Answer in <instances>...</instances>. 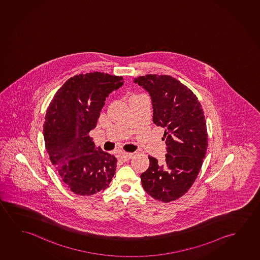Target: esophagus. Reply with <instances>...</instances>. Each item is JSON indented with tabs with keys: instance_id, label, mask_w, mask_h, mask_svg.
I'll use <instances>...</instances> for the list:
<instances>
[{
	"instance_id": "esophagus-1",
	"label": "esophagus",
	"mask_w": 260,
	"mask_h": 260,
	"mask_svg": "<svg viewBox=\"0 0 260 260\" xmlns=\"http://www.w3.org/2000/svg\"><path fill=\"white\" fill-rule=\"evenodd\" d=\"M133 156V153H120L119 157L122 159V160H124V161H126V160H129L131 157Z\"/></svg>"
}]
</instances>
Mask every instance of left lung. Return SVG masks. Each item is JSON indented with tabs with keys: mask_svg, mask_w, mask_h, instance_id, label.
Masks as SVG:
<instances>
[{
	"mask_svg": "<svg viewBox=\"0 0 260 260\" xmlns=\"http://www.w3.org/2000/svg\"><path fill=\"white\" fill-rule=\"evenodd\" d=\"M134 83L151 96L153 123L165 128L167 151L162 164L148 156L142 185L154 200L173 202L188 191L202 168L208 147L205 116L193 92L174 78L145 75Z\"/></svg>",
	"mask_w": 260,
	"mask_h": 260,
	"instance_id": "1",
	"label": "left lung"
}]
</instances>
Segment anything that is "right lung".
Instances as JSON below:
<instances>
[{
    "instance_id": "1",
    "label": "right lung",
    "mask_w": 260,
    "mask_h": 260,
    "mask_svg": "<svg viewBox=\"0 0 260 260\" xmlns=\"http://www.w3.org/2000/svg\"><path fill=\"white\" fill-rule=\"evenodd\" d=\"M124 84L122 77L93 72L63 84L47 109L43 136L47 152L70 190L90 196L107 189L116 157L95 147L89 132L96 126L105 101Z\"/></svg>"
}]
</instances>
